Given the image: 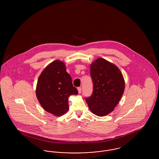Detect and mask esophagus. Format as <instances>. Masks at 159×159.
I'll use <instances>...</instances> for the list:
<instances>
[{
	"mask_svg": "<svg viewBox=\"0 0 159 159\" xmlns=\"http://www.w3.org/2000/svg\"><path fill=\"white\" fill-rule=\"evenodd\" d=\"M77 90H78V92H79V93H80L81 92H82V88L80 87H79L77 88Z\"/></svg>",
	"mask_w": 159,
	"mask_h": 159,
	"instance_id": "esophagus-1",
	"label": "esophagus"
}]
</instances>
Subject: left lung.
Listing matches in <instances>:
<instances>
[{"mask_svg":"<svg viewBox=\"0 0 159 159\" xmlns=\"http://www.w3.org/2000/svg\"><path fill=\"white\" fill-rule=\"evenodd\" d=\"M93 92L85 98L92 113L104 116L114 110L125 90V80L120 70L116 65L99 58L91 65Z\"/></svg>","mask_w":159,"mask_h":159,"instance_id":"left-lung-1","label":"left lung"}]
</instances>
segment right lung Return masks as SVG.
Segmentation results:
<instances>
[{
	"instance_id": "obj_1",
	"label": "right lung",
	"mask_w": 159,
	"mask_h": 159,
	"mask_svg": "<svg viewBox=\"0 0 159 159\" xmlns=\"http://www.w3.org/2000/svg\"><path fill=\"white\" fill-rule=\"evenodd\" d=\"M36 97L47 112L56 116L67 113L69 108L68 97L77 95L71 77L66 71L62 61L55 60L46 67L38 79Z\"/></svg>"
}]
</instances>
